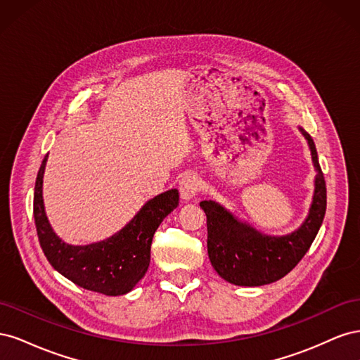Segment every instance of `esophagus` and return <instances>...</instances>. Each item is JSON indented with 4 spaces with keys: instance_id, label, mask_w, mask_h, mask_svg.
Masks as SVG:
<instances>
[{
    "instance_id": "1",
    "label": "esophagus",
    "mask_w": 360,
    "mask_h": 360,
    "mask_svg": "<svg viewBox=\"0 0 360 360\" xmlns=\"http://www.w3.org/2000/svg\"><path fill=\"white\" fill-rule=\"evenodd\" d=\"M200 188H201L200 179L197 176H193V174H186V176L181 177V180L179 183L180 197L184 201H189L200 192Z\"/></svg>"
}]
</instances>
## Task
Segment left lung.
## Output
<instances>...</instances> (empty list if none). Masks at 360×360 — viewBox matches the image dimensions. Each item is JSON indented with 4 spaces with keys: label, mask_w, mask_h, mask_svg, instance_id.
Wrapping results in <instances>:
<instances>
[{
    "label": "left lung",
    "mask_w": 360,
    "mask_h": 360,
    "mask_svg": "<svg viewBox=\"0 0 360 360\" xmlns=\"http://www.w3.org/2000/svg\"><path fill=\"white\" fill-rule=\"evenodd\" d=\"M315 176V191L307 221L288 236L270 237L252 226L238 222L222 205L201 201L207 216V252L217 275L234 285L258 287L284 278L299 264L317 236L326 213V181L320 168L317 148L308 132Z\"/></svg>",
    "instance_id": "left-lung-1"
}]
</instances>
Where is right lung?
<instances>
[{
  "mask_svg": "<svg viewBox=\"0 0 360 360\" xmlns=\"http://www.w3.org/2000/svg\"><path fill=\"white\" fill-rule=\"evenodd\" d=\"M43 159L34 186L32 213L43 254L51 266L73 284L105 296H120L144 278L150 264V248L160 222L179 205V191L171 189L150 200L122 231L103 242L73 246L52 231L41 197Z\"/></svg>",
  "mask_w": 360,
  "mask_h": 360,
  "instance_id": "add662e5",
  "label": "right lung"
}]
</instances>
